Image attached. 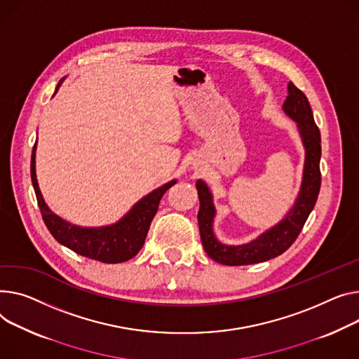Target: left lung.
<instances>
[{"label": "left lung", "instance_id": "8db88e82", "mask_svg": "<svg viewBox=\"0 0 359 359\" xmlns=\"http://www.w3.org/2000/svg\"><path fill=\"white\" fill-rule=\"evenodd\" d=\"M289 95L283 104V111L296 121L303 146L306 150L303 179L300 192L293 208L284 219L277 225L262 232L254 241L243 245H225L217 240L212 225L215 218V206L212 194L203 180L196 182L201 208L198 212V222L201 240L206 254L224 266H248L257 262L276 258L289 250L296 241L310 212L313 210L320 190V131L313 119V112L306 95L296 88L293 82L287 86Z\"/></svg>", "mask_w": 359, "mask_h": 359}]
</instances>
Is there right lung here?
I'll use <instances>...</instances> for the list:
<instances>
[{
	"instance_id": "1",
	"label": "right lung",
	"mask_w": 359,
	"mask_h": 359,
	"mask_svg": "<svg viewBox=\"0 0 359 359\" xmlns=\"http://www.w3.org/2000/svg\"><path fill=\"white\" fill-rule=\"evenodd\" d=\"M62 82L63 79L57 83L55 93ZM36 144L32 153V182L43 221L55 240L82 257L107 262V264L124 262L137 255L144 245L149 228L157 213L163 195L167 192V189L176 184V180L163 184L138 201L118 222L101 228H82L66 222L46 205L36 177Z\"/></svg>"
}]
</instances>
